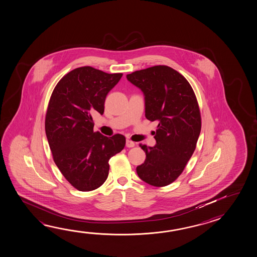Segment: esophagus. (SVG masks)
I'll list each match as a JSON object with an SVG mask.
<instances>
[{
  "instance_id": "1",
  "label": "esophagus",
  "mask_w": 257,
  "mask_h": 257,
  "mask_svg": "<svg viewBox=\"0 0 257 257\" xmlns=\"http://www.w3.org/2000/svg\"><path fill=\"white\" fill-rule=\"evenodd\" d=\"M135 142H133V141H131L130 139L126 140V147L128 148H132V147H134L135 146Z\"/></svg>"
}]
</instances>
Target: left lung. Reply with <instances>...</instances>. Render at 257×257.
<instances>
[{"label": "left lung", "instance_id": "left-lung-1", "mask_svg": "<svg viewBox=\"0 0 257 257\" xmlns=\"http://www.w3.org/2000/svg\"><path fill=\"white\" fill-rule=\"evenodd\" d=\"M127 79L145 96V117L157 121L156 145L140 144L146 153L136 168L141 180L154 187H165L184 171L197 146L201 130L198 100L189 81L164 65L128 74Z\"/></svg>", "mask_w": 257, "mask_h": 257}]
</instances>
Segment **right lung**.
<instances>
[{"label":"right lung","mask_w":257,"mask_h":257,"mask_svg":"<svg viewBox=\"0 0 257 257\" xmlns=\"http://www.w3.org/2000/svg\"><path fill=\"white\" fill-rule=\"evenodd\" d=\"M122 73L108 74L89 66L75 68L55 86L45 117L52 157L59 171L79 191H91L108 177L109 159L125 145L122 135L94 132L92 114L104 113V100Z\"/></svg>","instance_id":"obj_1"}]
</instances>
